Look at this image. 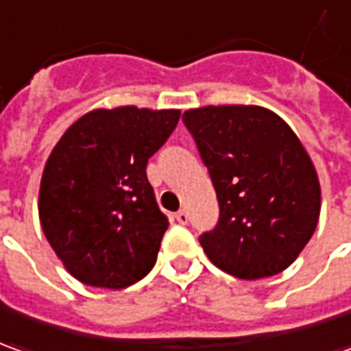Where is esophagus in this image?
I'll return each instance as SVG.
<instances>
[{"label": "esophagus", "mask_w": 351, "mask_h": 351, "mask_svg": "<svg viewBox=\"0 0 351 351\" xmlns=\"http://www.w3.org/2000/svg\"><path fill=\"white\" fill-rule=\"evenodd\" d=\"M175 219H176V223H180V225H186V223H188V213H186L184 209H180V211H178V213L175 215Z\"/></svg>", "instance_id": "1"}]
</instances>
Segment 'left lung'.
Masks as SVG:
<instances>
[{"mask_svg":"<svg viewBox=\"0 0 351 351\" xmlns=\"http://www.w3.org/2000/svg\"><path fill=\"white\" fill-rule=\"evenodd\" d=\"M219 199V223L199 238L209 261L242 280L282 273L313 236L321 213L315 165L282 117L261 106L188 109Z\"/></svg>","mask_w":351,"mask_h":351,"instance_id":"1","label":"left lung"}]
</instances>
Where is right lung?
Returning a JSON list of instances; mask_svg holds the SVG:
<instances>
[{"label": "right lung", "mask_w": 351, "mask_h": 351, "mask_svg": "<svg viewBox=\"0 0 351 351\" xmlns=\"http://www.w3.org/2000/svg\"><path fill=\"white\" fill-rule=\"evenodd\" d=\"M180 109H92L65 130L40 180L38 215L76 280L121 290L156 265L169 221L145 165L175 130Z\"/></svg>", "instance_id": "add662e5"}]
</instances>
